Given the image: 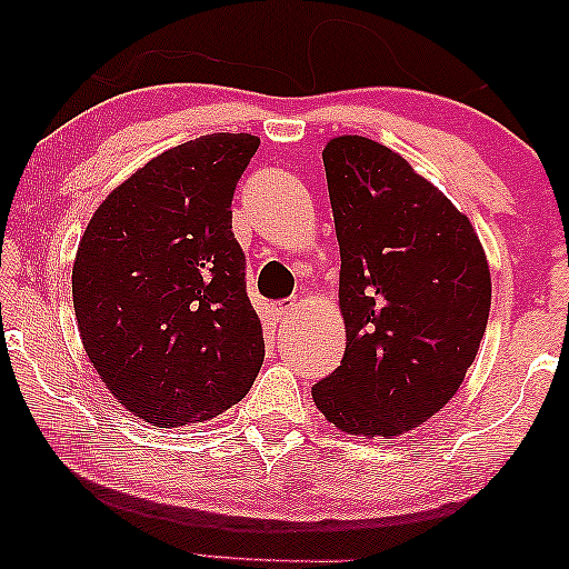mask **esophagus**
<instances>
[{
  "label": "esophagus",
  "instance_id": "1",
  "mask_svg": "<svg viewBox=\"0 0 569 569\" xmlns=\"http://www.w3.org/2000/svg\"><path fill=\"white\" fill-rule=\"evenodd\" d=\"M272 312H274L277 322H284V320L290 318V315L295 312V300H282V302H277V305L272 307Z\"/></svg>",
  "mask_w": 569,
  "mask_h": 569
}]
</instances>
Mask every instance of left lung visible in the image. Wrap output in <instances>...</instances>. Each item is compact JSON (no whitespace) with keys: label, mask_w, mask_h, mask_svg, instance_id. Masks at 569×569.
I'll use <instances>...</instances> for the list:
<instances>
[{"label":"left lung","mask_w":569,"mask_h":569,"mask_svg":"<svg viewBox=\"0 0 569 569\" xmlns=\"http://www.w3.org/2000/svg\"><path fill=\"white\" fill-rule=\"evenodd\" d=\"M322 161L348 342L312 398L340 431L390 439L463 383L489 320V264L471 221L403 156L340 136Z\"/></svg>","instance_id":"left-lung-1"}]
</instances>
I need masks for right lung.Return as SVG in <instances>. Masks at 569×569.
I'll use <instances>...</instances> for the list:
<instances>
[{"label":"right lung","instance_id":"add662e5","mask_svg":"<svg viewBox=\"0 0 569 569\" xmlns=\"http://www.w3.org/2000/svg\"><path fill=\"white\" fill-rule=\"evenodd\" d=\"M259 138L213 133L156 156L92 213L72 305L92 368L158 428L217 418L264 360L231 199Z\"/></svg>","mask_w":569,"mask_h":569}]
</instances>
